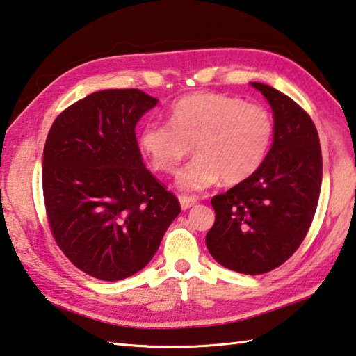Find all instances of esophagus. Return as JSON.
I'll return each mask as SVG.
<instances>
[{"mask_svg":"<svg viewBox=\"0 0 356 356\" xmlns=\"http://www.w3.org/2000/svg\"><path fill=\"white\" fill-rule=\"evenodd\" d=\"M179 202H180V207H182V210H188V208H191L197 204V199L191 196H179Z\"/></svg>","mask_w":356,"mask_h":356,"instance_id":"1","label":"esophagus"}]
</instances>
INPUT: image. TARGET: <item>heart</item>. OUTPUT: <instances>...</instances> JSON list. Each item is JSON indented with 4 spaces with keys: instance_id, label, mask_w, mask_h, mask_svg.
<instances>
[{
    "instance_id": "heart-1",
    "label": "heart",
    "mask_w": 356,
    "mask_h": 356,
    "mask_svg": "<svg viewBox=\"0 0 356 356\" xmlns=\"http://www.w3.org/2000/svg\"><path fill=\"white\" fill-rule=\"evenodd\" d=\"M275 137L273 117L266 108L219 92H194L172 103L170 123H145L138 146L159 172H179L182 190L197 191L218 184L239 185L261 170Z\"/></svg>"
}]
</instances>
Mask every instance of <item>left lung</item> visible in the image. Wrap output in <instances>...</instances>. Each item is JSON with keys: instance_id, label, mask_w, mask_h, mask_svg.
I'll return each mask as SVG.
<instances>
[{"instance_id": "1", "label": "left lung", "mask_w": 356, "mask_h": 356, "mask_svg": "<svg viewBox=\"0 0 356 356\" xmlns=\"http://www.w3.org/2000/svg\"><path fill=\"white\" fill-rule=\"evenodd\" d=\"M273 111L275 137L253 177L214 196L207 248L220 266L243 275L280 267L301 245L323 180L318 131L298 103L264 83H250Z\"/></svg>"}]
</instances>
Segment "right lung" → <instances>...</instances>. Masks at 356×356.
<instances>
[{"mask_svg": "<svg viewBox=\"0 0 356 356\" xmlns=\"http://www.w3.org/2000/svg\"><path fill=\"white\" fill-rule=\"evenodd\" d=\"M157 99L104 89L55 118L43 152L47 220L61 252L102 281L140 271L180 204L143 165L136 124Z\"/></svg>", "mask_w": 356, "mask_h": 356, "instance_id": "obj_1", "label": "right lung"}]
</instances>
